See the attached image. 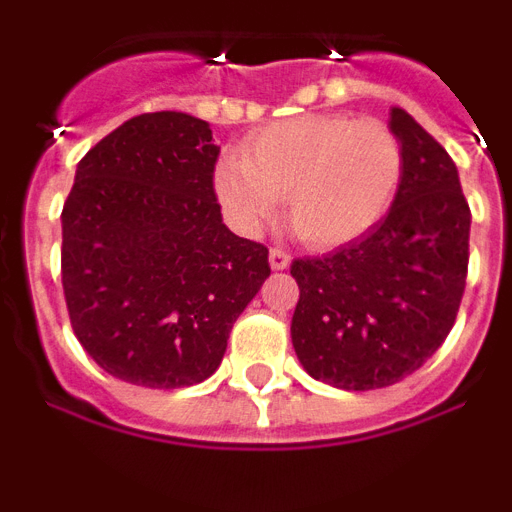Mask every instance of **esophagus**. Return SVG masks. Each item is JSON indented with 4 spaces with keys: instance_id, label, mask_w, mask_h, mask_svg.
Segmentation results:
<instances>
[{
    "instance_id": "34e87169",
    "label": "esophagus",
    "mask_w": 512,
    "mask_h": 512,
    "mask_svg": "<svg viewBox=\"0 0 512 512\" xmlns=\"http://www.w3.org/2000/svg\"><path fill=\"white\" fill-rule=\"evenodd\" d=\"M289 253L287 251H282V248H271L269 251V266L274 271H284L289 266Z\"/></svg>"
}]
</instances>
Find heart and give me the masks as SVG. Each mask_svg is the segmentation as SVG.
Returning a JSON list of instances; mask_svg holds the SVG:
<instances>
[{
    "mask_svg": "<svg viewBox=\"0 0 512 512\" xmlns=\"http://www.w3.org/2000/svg\"><path fill=\"white\" fill-rule=\"evenodd\" d=\"M400 179V140L384 122L302 115L251 135L243 158H223L215 192L241 230L261 228L284 200L289 228L302 243L336 248L387 215Z\"/></svg>",
    "mask_w": 512,
    "mask_h": 512,
    "instance_id": "heart-1",
    "label": "heart"
}]
</instances>
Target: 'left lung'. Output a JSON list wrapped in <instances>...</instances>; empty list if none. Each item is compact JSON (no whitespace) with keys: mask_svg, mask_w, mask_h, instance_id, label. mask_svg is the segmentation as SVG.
Segmentation results:
<instances>
[{"mask_svg":"<svg viewBox=\"0 0 512 512\" xmlns=\"http://www.w3.org/2000/svg\"><path fill=\"white\" fill-rule=\"evenodd\" d=\"M390 130L402 148V179L387 217L289 269L300 287L297 359L338 390H379L420 369L454 328L467 284L472 212L456 164L400 107H392Z\"/></svg>","mask_w":512,"mask_h":512,"instance_id":"1","label":"left lung"}]
</instances>
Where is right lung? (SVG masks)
<instances>
[{"instance_id":"right-lung-1","label":"right lung","mask_w":512,"mask_h":512,"mask_svg":"<svg viewBox=\"0 0 512 512\" xmlns=\"http://www.w3.org/2000/svg\"><path fill=\"white\" fill-rule=\"evenodd\" d=\"M217 153L200 117L148 112L76 166L61 212L63 295L84 351L122 382L176 390L212 377L271 274L266 246L223 223Z\"/></svg>"}]
</instances>
